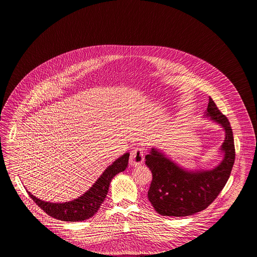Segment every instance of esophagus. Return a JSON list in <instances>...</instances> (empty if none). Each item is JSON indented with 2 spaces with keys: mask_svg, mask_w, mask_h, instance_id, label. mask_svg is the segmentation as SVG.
Segmentation results:
<instances>
[{
  "mask_svg": "<svg viewBox=\"0 0 257 257\" xmlns=\"http://www.w3.org/2000/svg\"><path fill=\"white\" fill-rule=\"evenodd\" d=\"M144 149L143 148H135L132 151L131 153V157H130V161L132 165H138L141 164L144 162Z\"/></svg>",
  "mask_w": 257,
  "mask_h": 257,
  "instance_id": "esophagus-1",
  "label": "esophagus"
}]
</instances>
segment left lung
Returning <instances> with one entry per match:
<instances>
[{
    "mask_svg": "<svg viewBox=\"0 0 257 257\" xmlns=\"http://www.w3.org/2000/svg\"><path fill=\"white\" fill-rule=\"evenodd\" d=\"M207 116L220 123L225 131V140L221 146L224 158L216 168L189 172L155 149H152L145 158L153 174L148 199L162 216H191L205 210L216 199L229 179L235 162L234 138L229 121L211 97Z\"/></svg>",
    "mask_w": 257,
    "mask_h": 257,
    "instance_id": "1",
    "label": "left lung"
}]
</instances>
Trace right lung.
Instances as JSON below:
<instances>
[{
    "label": "right lung",
    "instance_id": "right-lung-1",
    "mask_svg": "<svg viewBox=\"0 0 257 257\" xmlns=\"http://www.w3.org/2000/svg\"><path fill=\"white\" fill-rule=\"evenodd\" d=\"M128 157L130 154L125 153L121 158L113 162L97 179L91 189L72 201L66 203L45 202L28 192L29 196L48 216L63 221H82L88 219L95 215L100 205L104 201L113 177L126 168Z\"/></svg>",
    "mask_w": 257,
    "mask_h": 257
}]
</instances>
